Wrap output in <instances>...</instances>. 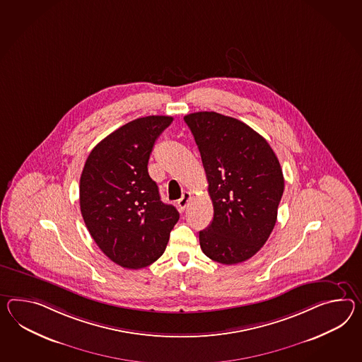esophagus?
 Instances as JSON below:
<instances>
[{
	"instance_id": "34e87169",
	"label": "esophagus",
	"mask_w": 362,
	"mask_h": 362,
	"mask_svg": "<svg viewBox=\"0 0 362 362\" xmlns=\"http://www.w3.org/2000/svg\"><path fill=\"white\" fill-rule=\"evenodd\" d=\"M191 197H192V194H191V192H187V191L182 194V197L177 200V206H179L180 211H185V208L188 206Z\"/></svg>"
}]
</instances>
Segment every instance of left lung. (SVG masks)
Returning a JSON list of instances; mask_svg holds the SVG:
<instances>
[{
    "mask_svg": "<svg viewBox=\"0 0 362 362\" xmlns=\"http://www.w3.org/2000/svg\"><path fill=\"white\" fill-rule=\"evenodd\" d=\"M194 134L212 199V223L199 233L204 254L238 264L264 246L284 192L280 162L264 137L217 112L185 116Z\"/></svg>",
    "mask_w": 362,
    "mask_h": 362,
    "instance_id": "left-lung-1",
    "label": "left lung"
}]
</instances>
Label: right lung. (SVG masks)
I'll list each match as a JSON object with an SVG mask.
<instances>
[{"mask_svg":"<svg viewBox=\"0 0 362 362\" xmlns=\"http://www.w3.org/2000/svg\"><path fill=\"white\" fill-rule=\"evenodd\" d=\"M171 123V116L153 115L125 124L91 150L81 174L85 225L102 252L123 268L154 263L179 220L148 173L156 140Z\"/></svg>","mask_w":362,"mask_h":362,"instance_id":"1","label":"right lung"}]
</instances>
